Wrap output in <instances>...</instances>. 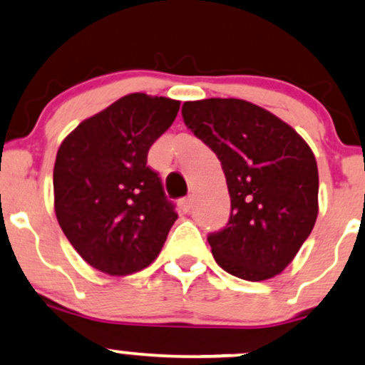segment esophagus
I'll list each match as a JSON object with an SVG mask.
<instances>
[{"mask_svg":"<svg viewBox=\"0 0 365 365\" xmlns=\"http://www.w3.org/2000/svg\"><path fill=\"white\" fill-rule=\"evenodd\" d=\"M192 207H194V197L192 195H188L185 199L180 200V209H182V212H185V215L192 211Z\"/></svg>","mask_w":365,"mask_h":365,"instance_id":"esophagus-1","label":"esophagus"}]
</instances>
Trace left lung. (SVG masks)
<instances>
[{
    "label": "left lung",
    "instance_id": "left-lung-1",
    "mask_svg": "<svg viewBox=\"0 0 365 365\" xmlns=\"http://www.w3.org/2000/svg\"><path fill=\"white\" fill-rule=\"evenodd\" d=\"M182 116L221 161L232 200L228 223L207 237L216 262L247 282L279 274L319 211L311 148L290 125L244 99L187 101Z\"/></svg>",
    "mask_w": 365,
    "mask_h": 365
}]
</instances>
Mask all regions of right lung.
Returning a JSON list of instances; mask_svg holds the SVG:
<instances>
[{
  "label": "right lung",
  "mask_w": 365,
  "mask_h": 365,
  "mask_svg": "<svg viewBox=\"0 0 365 365\" xmlns=\"http://www.w3.org/2000/svg\"><path fill=\"white\" fill-rule=\"evenodd\" d=\"M180 101L135 92L83 120L65 137L53 170L54 212L81 257L111 276L148 267L177 221L150 145L171 127Z\"/></svg>",
  "instance_id": "add662e5"
}]
</instances>
